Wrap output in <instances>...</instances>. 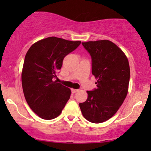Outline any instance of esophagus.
<instances>
[{"mask_svg": "<svg viewBox=\"0 0 151 151\" xmlns=\"http://www.w3.org/2000/svg\"><path fill=\"white\" fill-rule=\"evenodd\" d=\"M77 91H78V90L77 89H71V93H77Z\"/></svg>", "mask_w": 151, "mask_h": 151, "instance_id": "esophagus-1", "label": "esophagus"}]
</instances>
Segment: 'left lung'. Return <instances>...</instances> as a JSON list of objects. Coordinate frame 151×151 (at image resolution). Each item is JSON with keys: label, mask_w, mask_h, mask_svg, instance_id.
I'll list each match as a JSON object with an SVG mask.
<instances>
[{"label": "left lung", "mask_w": 151, "mask_h": 151, "mask_svg": "<svg viewBox=\"0 0 151 151\" xmlns=\"http://www.w3.org/2000/svg\"><path fill=\"white\" fill-rule=\"evenodd\" d=\"M82 45L91 55L97 88L87 91L88 99L79 105L85 119L102 123L116 113L126 99L130 79L129 60L122 50L109 40Z\"/></svg>", "instance_id": "8db88e82"}]
</instances>
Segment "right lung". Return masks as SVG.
Instances as JSON below:
<instances>
[{"label":"right lung","mask_w":151,"mask_h":151,"mask_svg":"<svg viewBox=\"0 0 151 151\" xmlns=\"http://www.w3.org/2000/svg\"><path fill=\"white\" fill-rule=\"evenodd\" d=\"M81 42L46 38L33 44L25 55L22 71L24 96L30 109L45 120L55 118L71 96V90L54 81L65 56Z\"/></svg>","instance_id":"1"}]
</instances>
